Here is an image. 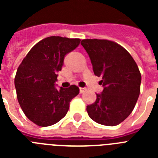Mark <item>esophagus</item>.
<instances>
[{
  "label": "esophagus",
  "mask_w": 158,
  "mask_h": 158,
  "mask_svg": "<svg viewBox=\"0 0 158 158\" xmlns=\"http://www.w3.org/2000/svg\"><path fill=\"white\" fill-rule=\"evenodd\" d=\"M84 91H86L85 88H79V92H80V93H83V92H84Z\"/></svg>",
  "instance_id": "obj_1"
}]
</instances>
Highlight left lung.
<instances>
[{
  "instance_id": "left-lung-1",
  "label": "left lung",
  "mask_w": 158,
  "mask_h": 158,
  "mask_svg": "<svg viewBox=\"0 0 158 158\" xmlns=\"http://www.w3.org/2000/svg\"><path fill=\"white\" fill-rule=\"evenodd\" d=\"M95 75L101 77L103 91L87 106L97 123L116 126L132 112L140 92L141 75L133 57L121 45L107 40H83Z\"/></svg>"
}]
</instances>
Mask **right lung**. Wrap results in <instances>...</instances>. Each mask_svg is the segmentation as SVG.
Wrapping results in <instances>:
<instances>
[{"label":"right lung","instance_id":"right-lung-1","mask_svg":"<svg viewBox=\"0 0 158 158\" xmlns=\"http://www.w3.org/2000/svg\"><path fill=\"white\" fill-rule=\"evenodd\" d=\"M79 39L50 36L42 40L29 51L17 70L15 79L17 98L25 115L40 127L57 123L66 116L71 100L79 88L55 87L57 72L64 58L76 48Z\"/></svg>","mask_w":158,"mask_h":158}]
</instances>
